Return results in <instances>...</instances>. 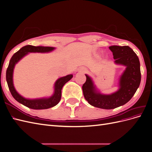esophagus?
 I'll return each instance as SVG.
<instances>
[{
  "instance_id": "34e87169",
  "label": "esophagus",
  "mask_w": 152,
  "mask_h": 152,
  "mask_svg": "<svg viewBox=\"0 0 152 152\" xmlns=\"http://www.w3.org/2000/svg\"><path fill=\"white\" fill-rule=\"evenodd\" d=\"M79 72H82V73H84L86 71V69L85 68H79Z\"/></svg>"
}]
</instances>
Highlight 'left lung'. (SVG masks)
<instances>
[{"label":"left lung","mask_w":152,"mask_h":152,"mask_svg":"<svg viewBox=\"0 0 152 152\" xmlns=\"http://www.w3.org/2000/svg\"><path fill=\"white\" fill-rule=\"evenodd\" d=\"M109 49L113 53L114 63L126 66L119 77L118 89L110 94L101 93L91 77L87 74H85L86 81L82 86L84 98L91 105L107 110L127 103L135 94L141 82L140 63L134 50L127 45H112Z\"/></svg>","instance_id":"1"}]
</instances>
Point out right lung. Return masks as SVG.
Returning a JSON list of instances; mask_svg holds the SVG:
<instances>
[{
    "label": "right lung",
    "mask_w": 152,
    "mask_h": 152,
    "mask_svg": "<svg viewBox=\"0 0 152 152\" xmlns=\"http://www.w3.org/2000/svg\"><path fill=\"white\" fill-rule=\"evenodd\" d=\"M54 49H55V48L53 47L34 46V45H28L21 48L12 56L6 71V80L12 97L18 102L25 105L26 107L34 110L48 109L54 107L59 102L61 98L62 87L73 77L72 74L59 78L54 83L53 94L49 98L37 99L25 98L18 93L13 84L14 68H15L16 64L19 62L23 58L25 57L29 53H45L51 52Z\"/></svg>",
    "instance_id": "right-lung-1"
}]
</instances>
